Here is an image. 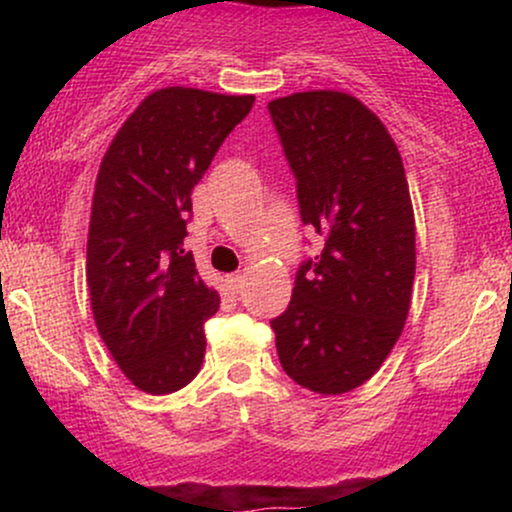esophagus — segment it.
<instances>
[{"instance_id": "34e87169", "label": "esophagus", "mask_w": 512, "mask_h": 512, "mask_svg": "<svg viewBox=\"0 0 512 512\" xmlns=\"http://www.w3.org/2000/svg\"><path fill=\"white\" fill-rule=\"evenodd\" d=\"M226 284H228V289H231L233 293H238L240 289H243L245 276H243V274H231V276H226Z\"/></svg>"}]
</instances>
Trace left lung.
<instances>
[{
  "instance_id": "8db88e82",
  "label": "left lung",
  "mask_w": 512,
  "mask_h": 512,
  "mask_svg": "<svg viewBox=\"0 0 512 512\" xmlns=\"http://www.w3.org/2000/svg\"><path fill=\"white\" fill-rule=\"evenodd\" d=\"M269 113L298 180L301 219L327 238L272 320L276 354L305 390L344 395L378 373L409 315L416 223L407 173L380 117L349 93H291Z\"/></svg>"
}]
</instances>
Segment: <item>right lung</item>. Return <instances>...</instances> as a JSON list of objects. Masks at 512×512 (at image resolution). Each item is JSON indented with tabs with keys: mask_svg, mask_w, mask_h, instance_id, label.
I'll use <instances>...</instances> for the list:
<instances>
[{
	"mask_svg": "<svg viewBox=\"0 0 512 512\" xmlns=\"http://www.w3.org/2000/svg\"><path fill=\"white\" fill-rule=\"evenodd\" d=\"M255 96L168 86L137 105L105 151L93 190L86 284L98 334L149 395L195 380L219 293L182 248L192 190Z\"/></svg>",
	"mask_w": 512,
	"mask_h": 512,
	"instance_id": "right-lung-1",
	"label": "right lung"
}]
</instances>
